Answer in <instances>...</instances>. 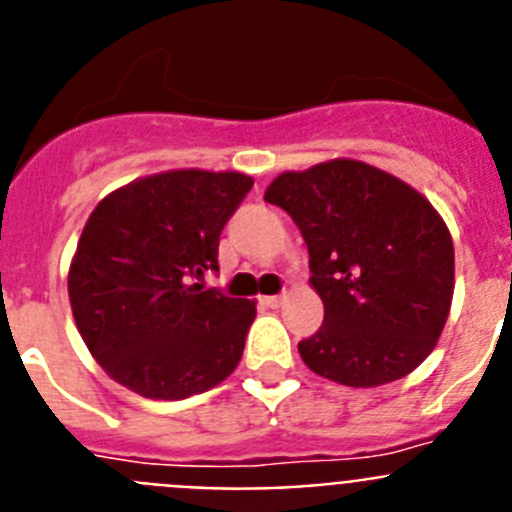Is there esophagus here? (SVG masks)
<instances>
[{"label":"esophagus","mask_w":512,"mask_h":512,"mask_svg":"<svg viewBox=\"0 0 512 512\" xmlns=\"http://www.w3.org/2000/svg\"><path fill=\"white\" fill-rule=\"evenodd\" d=\"M284 302V295H269V297H261V305L264 307H279Z\"/></svg>","instance_id":"34e87169"}]
</instances>
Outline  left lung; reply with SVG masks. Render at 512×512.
Instances as JSON below:
<instances>
[{
    "mask_svg": "<svg viewBox=\"0 0 512 512\" xmlns=\"http://www.w3.org/2000/svg\"><path fill=\"white\" fill-rule=\"evenodd\" d=\"M264 200L289 212L310 253L325 318L297 348L312 372L379 387L423 364L454 297V243L431 202L351 158L284 171Z\"/></svg>",
    "mask_w": 512,
    "mask_h": 512,
    "instance_id": "8db88e82",
    "label": "left lung"
}]
</instances>
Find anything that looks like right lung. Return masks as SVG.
Listing matches in <instances>:
<instances>
[{
	"instance_id": "obj_1",
	"label": "right lung",
	"mask_w": 512,
	"mask_h": 512,
	"mask_svg": "<svg viewBox=\"0 0 512 512\" xmlns=\"http://www.w3.org/2000/svg\"><path fill=\"white\" fill-rule=\"evenodd\" d=\"M253 187L238 171L179 169L107 194L81 230L69 300L81 338L151 400L212 390L243 356L256 302L205 289L220 233Z\"/></svg>"
}]
</instances>
